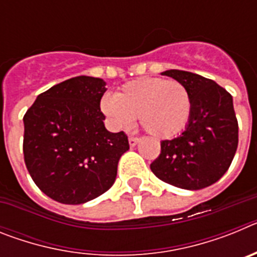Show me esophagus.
<instances>
[{
  "mask_svg": "<svg viewBox=\"0 0 257 257\" xmlns=\"http://www.w3.org/2000/svg\"><path fill=\"white\" fill-rule=\"evenodd\" d=\"M139 142H140L139 138H135V136H130V138H128V144H130V147H135Z\"/></svg>",
  "mask_w": 257,
  "mask_h": 257,
  "instance_id": "obj_1",
  "label": "esophagus"
}]
</instances>
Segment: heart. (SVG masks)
<instances>
[{
	"label": "heart",
	"mask_w": 257,
	"mask_h": 257,
	"mask_svg": "<svg viewBox=\"0 0 257 257\" xmlns=\"http://www.w3.org/2000/svg\"><path fill=\"white\" fill-rule=\"evenodd\" d=\"M100 109L115 128H130L139 117L147 133L171 139L189 123L193 97L180 81L144 77L127 82L117 95H104Z\"/></svg>",
	"instance_id": "1"
}]
</instances>
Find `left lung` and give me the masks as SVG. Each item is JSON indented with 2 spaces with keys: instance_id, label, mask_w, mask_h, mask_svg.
Wrapping results in <instances>:
<instances>
[{
  "instance_id": "1",
  "label": "left lung",
  "mask_w": 257,
  "mask_h": 257,
  "mask_svg": "<svg viewBox=\"0 0 257 257\" xmlns=\"http://www.w3.org/2000/svg\"><path fill=\"white\" fill-rule=\"evenodd\" d=\"M162 74L189 88L193 110L181 135L161 142V154L151 170L158 179L181 189L210 187L228 171L237 151L233 97L215 81L192 72L170 69Z\"/></svg>"
}]
</instances>
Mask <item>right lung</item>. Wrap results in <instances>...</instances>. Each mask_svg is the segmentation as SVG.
Listing matches in <instances>:
<instances>
[{
  "instance_id": "1",
  "label": "right lung",
  "mask_w": 257,
  "mask_h": 257,
  "mask_svg": "<svg viewBox=\"0 0 257 257\" xmlns=\"http://www.w3.org/2000/svg\"><path fill=\"white\" fill-rule=\"evenodd\" d=\"M105 85L88 76L67 79L38 95L23 118L24 162L54 201L82 205L114 184L118 161L130 147L123 131L104 126Z\"/></svg>"
}]
</instances>
